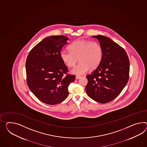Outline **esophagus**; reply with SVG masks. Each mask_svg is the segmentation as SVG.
Listing matches in <instances>:
<instances>
[{
  "label": "esophagus",
  "instance_id": "obj_1",
  "mask_svg": "<svg viewBox=\"0 0 147 147\" xmlns=\"http://www.w3.org/2000/svg\"><path fill=\"white\" fill-rule=\"evenodd\" d=\"M82 77L80 76H76V79H79L81 78Z\"/></svg>",
  "mask_w": 147,
  "mask_h": 147
}]
</instances>
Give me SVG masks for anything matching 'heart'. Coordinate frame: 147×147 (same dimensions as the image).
Returning <instances> with one entry per match:
<instances>
[{"label": "heart", "mask_w": 147, "mask_h": 147, "mask_svg": "<svg viewBox=\"0 0 147 147\" xmlns=\"http://www.w3.org/2000/svg\"><path fill=\"white\" fill-rule=\"evenodd\" d=\"M69 49L70 52H61V59L68 67H74L79 59V64L71 70L74 75H83L90 68L92 69L97 68L101 62L103 51L98 42L78 39L70 45Z\"/></svg>", "instance_id": "1"}]
</instances>
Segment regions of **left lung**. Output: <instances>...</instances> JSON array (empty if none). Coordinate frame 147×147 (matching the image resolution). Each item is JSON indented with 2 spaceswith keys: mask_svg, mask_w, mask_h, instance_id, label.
Instances as JSON below:
<instances>
[{
  "mask_svg": "<svg viewBox=\"0 0 147 147\" xmlns=\"http://www.w3.org/2000/svg\"><path fill=\"white\" fill-rule=\"evenodd\" d=\"M101 46V62L94 71L86 76L87 94L94 101L106 103L113 101L128 82L129 61L124 49L111 39L94 36Z\"/></svg>",
  "mask_w": 147,
  "mask_h": 147,
  "instance_id": "left-lung-1",
  "label": "left lung"
}]
</instances>
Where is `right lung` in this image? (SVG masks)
Returning a JSON list of instances; mask_svg holds the SVG:
<instances>
[{
    "label": "right lung",
    "instance_id": "right-lung-1",
    "mask_svg": "<svg viewBox=\"0 0 147 147\" xmlns=\"http://www.w3.org/2000/svg\"><path fill=\"white\" fill-rule=\"evenodd\" d=\"M64 36L44 39L31 50L26 59V82L32 93L41 101L54 105L68 96V87L75 75H67L68 69L60 52L68 43Z\"/></svg>",
    "mask_w": 147,
    "mask_h": 147
}]
</instances>
